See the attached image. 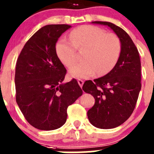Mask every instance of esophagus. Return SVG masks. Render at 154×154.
<instances>
[{
	"mask_svg": "<svg viewBox=\"0 0 154 154\" xmlns=\"http://www.w3.org/2000/svg\"><path fill=\"white\" fill-rule=\"evenodd\" d=\"M77 83H78L79 86H80L82 88V86H83V83H84V81H83V80H80V79H78V80H77Z\"/></svg>",
	"mask_w": 154,
	"mask_h": 154,
	"instance_id": "34e87169",
	"label": "esophagus"
}]
</instances>
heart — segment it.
Returning a JSON list of instances; mask_svg holds the SVG:
<instances>
[{
    "instance_id": "1",
    "label": "heart",
    "mask_w": 154,
    "mask_h": 154,
    "mask_svg": "<svg viewBox=\"0 0 154 154\" xmlns=\"http://www.w3.org/2000/svg\"><path fill=\"white\" fill-rule=\"evenodd\" d=\"M77 51H84L81 63L69 70L71 77L86 78L97 73L103 75L116 66L122 50L120 39L114 33L91 25H83L74 29L70 39L63 37L56 44V53L66 67L77 62Z\"/></svg>"
}]
</instances>
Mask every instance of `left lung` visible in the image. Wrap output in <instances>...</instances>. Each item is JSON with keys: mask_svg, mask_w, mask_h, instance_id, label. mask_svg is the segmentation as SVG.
I'll use <instances>...</instances> for the list:
<instances>
[{"mask_svg": "<svg viewBox=\"0 0 154 154\" xmlns=\"http://www.w3.org/2000/svg\"><path fill=\"white\" fill-rule=\"evenodd\" d=\"M92 23L108 26L122 45L114 68L94 81L87 80L83 86V91L95 99L87 112L90 123L100 129H112L126 122L136 106L142 87L140 57L133 40L123 29L106 21Z\"/></svg>", "mask_w": 154, "mask_h": 154, "instance_id": "left-lung-1", "label": "left lung"}]
</instances>
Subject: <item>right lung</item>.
Wrapping results in <instances>:
<instances>
[{
    "label": "right lung",
    "instance_id": "add662e5",
    "mask_svg": "<svg viewBox=\"0 0 154 154\" xmlns=\"http://www.w3.org/2000/svg\"><path fill=\"white\" fill-rule=\"evenodd\" d=\"M68 24L42 27L26 42L17 60L16 102L26 120L41 130L60 128L66 122L68 106L83 94L75 79L63 83L66 69L56 53Z\"/></svg>",
    "mask_w": 154,
    "mask_h": 154
}]
</instances>
